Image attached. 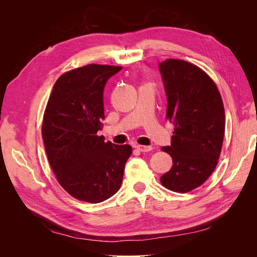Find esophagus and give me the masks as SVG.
I'll return each mask as SVG.
<instances>
[{"label":"esophagus","instance_id":"obj_1","mask_svg":"<svg viewBox=\"0 0 257 257\" xmlns=\"http://www.w3.org/2000/svg\"><path fill=\"white\" fill-rule=\"evenodd\" d=\"M135 148H136V149H137L138 151H141V152H149V151H151V150H152V147H149V146L136 145V146H135Z\"/></svg>","mask_w":257,"mask_h":257}]
</instances>
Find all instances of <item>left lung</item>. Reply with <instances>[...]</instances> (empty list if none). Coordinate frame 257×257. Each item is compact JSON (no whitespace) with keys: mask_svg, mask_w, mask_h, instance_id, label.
<instances>
[{"mask_svg":"<svg viewBox=\"0 0 257 257\" xmlns=\"http://www.w3.org/2000/svg\"><path fill=\"white\" fill-rule=\"evenodd\" d=\"M167 95L166 119L174 124L172 145L162 151L173 159L161 177L166 189L188 193L211 176L219 161L225 111L216 84L200 67L178 59L160 63Z\"/></svg>","mask_w":257,"mask_h":257,"instance_id":"8db88e82","label":"left lung"}]
</instances>
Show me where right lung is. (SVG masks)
Listing matches in <instances>:
<instances>
[{
	"instance_id": "1",
	"label": "right lung",
	"mask_w": 257,
	"mask_h": 257,
	"mask_svg": "<svg viewBox=\"0 0 257 257\" xmlns=\"http://www.w3.org/2000/svg\"><path fill=\"white\" fill-rule=\"evenodd\" d=\"M121 66L88 64L61 75L44 112L42 136L57 180L74 198L97 204L122 183L130 145L97 136L105 119L103 92Z\"/></svg>"
}]
</instances>
